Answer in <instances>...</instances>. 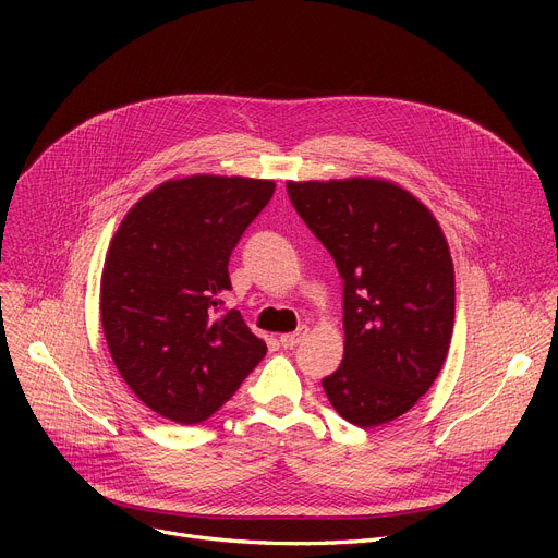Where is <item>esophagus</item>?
Wrapping results in <instances>:
<instances>
[{
    "label": "esophagus",
    "instance_id": "obj_1",
    "mask_svg": "<svg viewBox=\"0 0 558 558\" xmlns=\"http://www.w3.org/2000/svg\"><path fill=\"white\" fill-rule=\"evenodd\" d=\"M301 339H303V332H294V335H280V345H282L284 350H291V348H296V345L301 343Z\"/></svg>",
    "mask_w": 558,
    "mask_h": 558
}]
</instances>
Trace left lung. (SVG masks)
<instances>
[{
  "label": "left lung",
  "instance_id": "obj_1",
  "mask_svg": "<svg viewBox=\"0 0 558 558\" xmlns=\"http://www.w3.org/2000/svg\"><path fill=\"white\" fill-rule=\"evenodd\" d=\"M343 280V360L320 379L348 423L385 425L434 385L454 324L448 242L425 205L393 183H287Z\"/></svg>",
  "mask_w": 558,
  "mask_h": 558
}]
</instances>
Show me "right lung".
I'll use <instances>...</instances> for the list:
<instances>
[{
  "label": "right lung",
  "mask_w": 558,
  "mask_h": 558,
  "mask_svg": "<svg viewBox=\"0 0 558 558\" xmlns=\"http://www.w3.org/2000/svg\"><path fill=\"white\" fill-rule=\"evenodd\" d=\"M274 192L190 175L140 198L114 232L101 278L108 350L131 391L173 423L208 421L267 353L221 296L228 259Z\"/></svg>",
  "instance_id": "1"
}]
</instances>
